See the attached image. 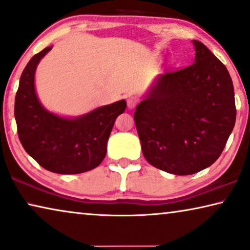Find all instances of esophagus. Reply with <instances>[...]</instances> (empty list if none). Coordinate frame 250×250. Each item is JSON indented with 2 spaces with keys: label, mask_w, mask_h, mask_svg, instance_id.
<instances>
[{
  "label": "esophagus",
  "mask_w": 250,
  "mask_h": 250,
  "mask_svg": "<svg viewBox=\"0 0 250 250\" xmlns=\"http://www.w3.org/2000/svg\"><path fill=\"white\" fill-rule=\"evenodd\" d=\"M137 104V99L135 97H128L127 98V107L129 109H133V108H135Z\"/></svg>",
  "instance_id": "obj_1"
}]
</instances>
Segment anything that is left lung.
Wrapping results in <instances>:
<instances>
[{"mask_svg": "<svg viewBox=\"0 0 250 250\" xmlns=\"http://www.w3.org/2000/svg\"><path fill=\"white\" fill-rule=\"evenodd\" d=\"M194 63L159 77L134 113L146 161L173 175H193L214 164L236 123L227 67L198 41Z\"/></svg>", "mask_w": 250, "mask_h": 250, "instance_id": "left-lung-1", "label": "left lung"}]
</instances>
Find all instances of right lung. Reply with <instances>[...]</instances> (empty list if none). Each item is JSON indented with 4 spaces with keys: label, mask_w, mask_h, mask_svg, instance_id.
Masks as SVG:
<instances>
[{
    "label": "right lung",
    "mask_w": 250,
    "mask_h": 250,
    "mask_svg": "<svg viewBox=\"0 0 250 250\" xmlns=\"http://www.w3.org/2000/svg\"><path fill=\"white\" fill-rule=\"evenodd\" d=\"M50 49L46 47L32 56L21 74L14 101L18 135L27 153L48 171L63 175L89 171L103 162L114 123L125 111L126 101L96 108L77 118L49 113L36 95L35 72Z\"/></svg>",
    "instance_id": "right-lung-1"
}]
</instances>
